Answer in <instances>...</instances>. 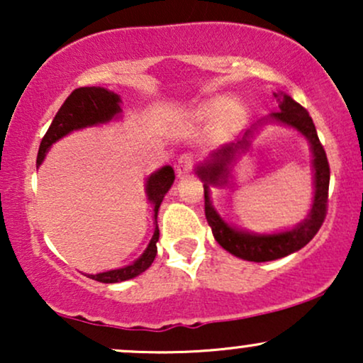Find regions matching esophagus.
I'll use <instances>...</instances> for the list:
<instances>
[{
    "instance_id": "34e87169",
    "label": "esophagus",
    "mask_w": 363,
    "mask_h": 363,
    "mask_svg": "<svg viewBox=\"0 0 363 363\" xmlns=\"http://www.w3.org/2000/svg\"><path fill=\"white\" fill-rule=\"evenodd\" d=\"M193 157L191 155H182L177 162V177H184L191 169H193Z\"/></svg>"
}]
</instances>
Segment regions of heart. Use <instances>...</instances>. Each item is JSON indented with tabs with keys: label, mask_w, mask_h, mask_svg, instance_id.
<instances>
[{
	"label": "heart",
	"mask_w": 363,
	"mask_h": 363,
	"mask_svg": "<svg viewBox=\"0 0 363 363\" xmlns=\"http://www.w3.org/2000/svg\"><path fill=\"white\" fill-rule=\"evenodd\" d=\"M193 119L196 123H213L220 119V124L225 129L235 128L244 119L242 106L235 104L228 97H215L199 106L193 112Z\"/></svg>",
	"instance_id": "b5f03b06"
}]
</instances>
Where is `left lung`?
I'll return each mask as SVG.
<instances>
[{
    "mask_svg": "<svg viewBox=\"0 0 363 363\" xmlns=\"http://www.w3.org/2000/svg\"><path fill=\"white\" fill-rule=\"evenodd\" d=\"M280 111L272 112L268 118L257 121L251 129L244 133V136L235 143H228L225 147L215 150L206 160L196 165L194 174L201 179L205 187V215L208 225L211 227L215 240L227 252L234 254L245 261L264 262L274 261L289 256L291 252L301 251L306 244H309L312 237L318 234L320 225L326 216L328 187H329V164L323 145L318 138L315 126L312 123L309 112L301 104H297L290 95L283 91H274ZM266 123H281L282 125L295 128L299 134L310 141L313 153V173L315 176V196L310 213L301 224L295 228L286 229L272 235H257L245 231L228 224L219 216L213 206L209 194L210 186H226L233 178V167L236 160L250 149L253 136L259 134Z\"/></svg>",
    "mask_w": 363,
    "mask_h": 363,
    "instance_id": "1",
    "label": "left lung"
}]
</instances>
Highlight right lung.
<instances>
[{"label":"right lung","mask_w":363,"mask_h":363,"mask_svg":"<svg viewBox=\"0 0 363 363\" xmlns=\"http://www.w3.org/2000/svg\"><path fill=\"white\" fill-rule=\"evenodd\" d=\"M121 95L114 94L112 90L104 89V86H80V89L73 90L72 95L66 99L61 109L57 111L56 118L52 119L51 126L48 133L44 135L43 141L39 147V155H37V167H40L44 162L45 155L51 150L56 141H60L69 133L80 131L85 128L102 126V124L111 123V121H118L123 118V109H121ZM174 169L170 165H164L162 169L155 170L150 174L145 181V193H147L148 203L153 206V235L145 249L143 254L131 262V264L123 266V268L109 269V272L86 274L91 280H97L101 283H119L131 280V278L138 277L152 266L153 259L157 256V242H158V208L164 201L165 194L174 184Z\"/></svg>","instance_id":"add662e5"}]
</instances>
